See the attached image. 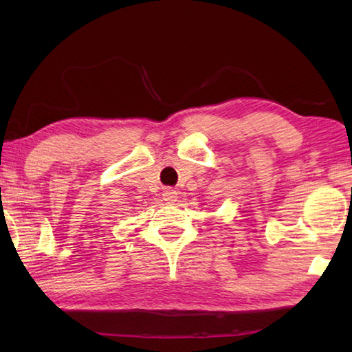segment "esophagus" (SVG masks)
<instances>
[{"label": "esophagus", "instance_id": "esophagus-1", "mask_svg": "<svg viewBox=\"0 0 352 352\" xmlns=\"http://www.w3.org/2000/svg\"><path fill=\"white\" fill-rule=\"evenodd\" d=\"M177 195H178V193L174 189L166 188L163 190V199L168 201V203H174V201H177V198H178Z\"/></svg>", "mask_w": 352, "mask_h": 352}]
</instances>
